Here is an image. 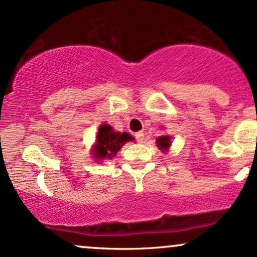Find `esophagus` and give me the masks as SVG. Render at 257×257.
Returning <instances> with one entry per match:
<instances>
[{
  "label": "esophagus",
  "mask_w": 257,
  "mask_h": 257,
  "mask_svg": "<svg viewBox=\"0 0 257 257\" xmlns=\"http://www.w3.org/2000/svg\"><path fill=\"white\" fill-rule=\"evenodd\" d=\"M135 139H137L139 143H143V141H144V133L143 132L135 133Z\"/></svg>",
  "instance_id": "1"
}]
</instances>
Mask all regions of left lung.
I'll use <instances>...</instances> for the list:
<instances>
[{
    "label": "left lung",
    "mask_w": 257,
    "mask_h": 257,
    "mask_svg": "<svg viewBox=\"0 0 257 257\" xmlns=\"http://www.w3.org/2000/svg\"><path fill=\"white\" fill-rule=\"evenodd\" d=\"M156 144H157L158 149L162 150V151H168L170 145H172V138L169 135H163V137H159L157 140H156Z\"/></svg>",
    "instance_id": "1"
}]
</instances>
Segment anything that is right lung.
Masks as SVG:
<instances>
[{
    "label": "right lung",
    "mask_w": 257,
    "mask_h": 257,
    "mask_svg": "<svg viewBox=\"0 0 257 257\" xmlns=\"http://www.w3.org/2000/svg\"><path fill=\"white\" fill-rule=\"evenodd\" d=\"M134 140L128 133L114 132L110 124H101L96 135L95 145L93 146V155L95 159H112L117 152L128 141Z\"/></svg>",
    "instance_id": "obj_1"
}]
</instances>
